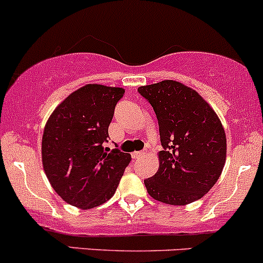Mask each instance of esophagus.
Masks as SVG:
<instances>
[{"instance_id":"34e87169","label":"esophagus","mask_w":263,"mask_h":263,"mask_svg":"<svg viewBox=\"0 0 263 263\" xmlns=\"http://www.w3.org/2000/svg\"><path fill=\"white\" fill-rule=\"evenodd\" d=\"M144 151H135V153H132V158L134 159H139V158H141L142 155H144Z\"/></svg>"}]
</instances>
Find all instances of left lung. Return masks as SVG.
Wrapping results in <instances>:
<instances>
[{
	"label": "left lung",
	"mask_w": 263,
	"mask_h": 263,
	"mask_svg": "<svg viewBox=\"0 0 263 263\" xmlns=\"http://www.w3.org/2000/svg\"><path fill=\"white\" fill-rule=\"evenodd\" d=\"M155 112L163 150L159 169L145 179L148 195L168 205L200 200L219 179L227 159V137L219 117L196 90L164 80L140 86Z\"/></svg>",
	"instance_id": "1"
}]
</instances>
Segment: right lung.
<instances>
[{
    "label": "right lung",
    "instance_id": "obj_1",
    "mask_svg": "<svg viewBox=\"0 0 263 263\" xmlns=\"http://www.w3.org/2000/svg\"><path fill=\"white\" fill-rule=\"evenodd\" d=\"M122 87L87 84L50 115L42 139V161L57 195L86 210L115 195L131 155L104 148Z\"/></svg>",
    "mask_w": 263,
    "mask_h": 263
}]
</instances>
